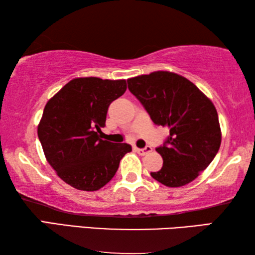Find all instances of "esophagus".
<instances>
[{
	"instance_id": "obj_1",
	"label": "esophagus",
	"mask_w": 255,
	"mask_h": 255,
	"mask_svg": "<svg viewBox=\"0 0 255 255\" xmlns=\"http://www.w3.org/2000/svg\"><path fill=\"white\" fill-rule=\"evenodd\" d=\"M135 150L136 152L139 154V155H146V154H148V153H150L153 150V148L150 147V146H146L145 148H138V147H135Z\"/></svg>"
}]
</instances>
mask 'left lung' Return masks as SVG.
Returning a JSON list of instances; mask_svg holds the SVG:
<instances>
[{
  "instance_id": "obj_1",
  "label": "left lung",
  "mask_w": 255,
  "mask_h": 255,
  "mask_svg": "<svg viewBox=\"0 0 255 255\" xmlns=\"http://www.w3.org/2000/svg\"><path fill=\"white\" fill-rule=\"evenodd\" d=\"M127 82L153 123L170 130L165 143L156 148L163 166L150 172L152 178L170 188L190 183L211 163L222 143L214 103L176 73L157 71Z\"/></svg>"
}]
</instances>
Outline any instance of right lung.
Returning <instances> with one entry per match:
<instances>
[{
  "instance_id": "right-lung-1",
  "label": "right lung",
  "mask_w": 255,
  "mask_h": 255,
  "mask_svg": "<svg viewBox=\"0 0 255 255\" xmlns=\"http://www.w3.org/2000/svg\"><path fill=\"white\" fill-rule=\"evenodd\" d=\"M126 89V80L76 77L46 103L38 137L47 162L71 187L101 189L114 178L125 154L131 152L130 145L100 137L108 108Z\"/></svg>"
}]
</instances>
